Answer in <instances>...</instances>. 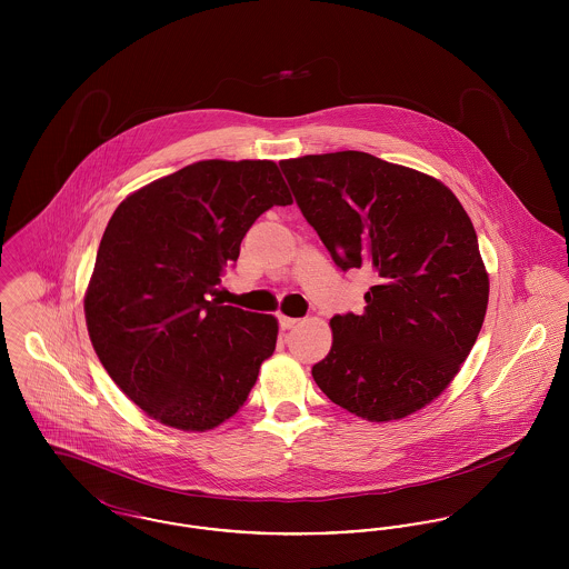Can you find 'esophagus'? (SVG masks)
I'll list each match as a JSON object with an SVG mask.
<instances>
[{"label": "esophagus", "mask_w": 569, "mask_h": 569, "mask_svg": "<svg viewBox=\"0 0 569 569\" xmlns=\"http://www.w3.org/2000/svg\"><path fill=\"white\" fill-rule=\"evenodd\" d=\"M300 320H297V318H288V316H279V325H281V328L283 330H290V328H295V326L298 325Z\"/></svg>", "instance_id": "esophagus-1"}]
</instances>
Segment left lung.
Returning <instances> with one entry per match:
<instances>
[{
    "mask_svg": "<svg viewBox=\"0 0 569 569\" xmlns=\"http://www.w3.org/2000/svg\"><path fill=\"white\" fill-rule=\"evenodd\" d=\"M279 166L335 264L376 274L365 311L330 320L332 346L311 369L316 383L369 422L433 403L487 316V267L459 198L431 174L362 151Z\"/></svg>",
    "mask_w": 569,
    "mask_h": 569,
    "instance_id": "1",
    "label": "left lung"
}]
</instances>
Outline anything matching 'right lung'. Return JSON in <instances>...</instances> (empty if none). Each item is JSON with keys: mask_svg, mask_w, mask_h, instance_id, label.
<instances>
[{"mask_svg": "<svg viewBox=\"0 0 569 569\" xmlns=\"http://www.w3.org/2000/svg\"><path fill=\"white\" fill-rule=\"evenodd\" d=\"M272 204H292L277 163L202 160L110 217L84 292L89 339L121 392L166 427L202 433L232 418L274 352V316L209 300Z\"/></svg>", "mask_w": 569, "mask_h": 569, "instance_id": "1", "label": "right lung"}]
</instances>
